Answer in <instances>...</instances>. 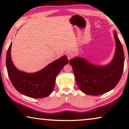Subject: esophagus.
Here are the masks:
<instances>
[{
  "mask_svg": "<svg viewBox=\"0 0 129 129\" xmlns=\"http://www.w3.org/2000/svg\"><path fill=\"white\" fill-rule=\"evenodd\" d=\"M66 55H67V57H68V59L69 60H70L72 57H73V53H72L70 52H67L66 53Z\"/></svg>",
  "mask_w": 129,
  "mask_h": 129,
  "instance_id": "34e87169",
  "label": "esophagus"
}]
</instances>
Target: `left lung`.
I'll return each instance as SVG.
<instances>
[{"mask_svg": "<svg viewBox=\"0 0 129 129\" xmlns=\"http://www.w3.org/2000/svg\"><path fill=\"white\" fill-rule=\"evenodd\" d=\"M116 50L112 61L105 66L95 65L80 57L70 60L79 89L86 94L98 96L117 85L122 76L124 56L122 45L114 31Z\"/></svg>", "mask_w": 129, "mask_h": 129, "instance_id": "obj_1", "label": "left lung"}]
</instances>
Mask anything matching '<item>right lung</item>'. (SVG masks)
<instances>
[{"instance_id": "right-lung-1", "label": "right lung", "mask_w": 129, "mask_h": 129, "mask_svg": "<svg viewBox=\"0 0 129 129\" xmlns=\"http://www.w3.org/2000/svg\"><path fill=\"white\" fill-rule=\"evenodd\" d=\"M11 47L12 43L7 52L6 65L14 87L21 94L31 98H43L50 95L54 89L56 77L69 62L67 56H61L40 71L28 73L20 71L14 66L11 59Z\"/></svg>"}]
</instances>
